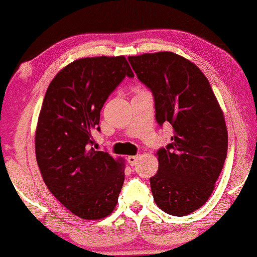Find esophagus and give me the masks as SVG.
Wrapping results in <instances>:
<instances>
[{
  "label": "esophagus",
  "mask_w": 257,
  "mask_h": 257,
  "mask_svg": "<svg viewBox=\"0 0 257 257\" xmlns=\"http://www.w3.org/2000/svg\"><path fill=\"white\" fill-rule=\"evenodd\" d=\"M138 160H139L138 156H128L127 157V162L130 163V166H132V167H135L136 164H137Z\"/></svg>",
  "instance_id": "1"
}]
</instances>
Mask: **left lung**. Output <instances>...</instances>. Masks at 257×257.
<instances>
[{"label":"left lung","mask_w":257,"mask_h":257,"mask_svg":"<svg viewBox=\"0 0 257 257\" xmlns=\"http://www.w3.org/2000/svg\"><path fill=\"white\" fill-rule=\"evenodd\" d=\"M138 80L153 93L156 121L174 128L157 151L150 177L154 200L173 216L201 207L214 189L227 153V131L210 82L195 64L173 52L128 57Z\"/></svg>","instance_id":"left-lung-1"}]
</instances>
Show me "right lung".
I'll list each match as a JSON object with an SVG mask.
<instances>
[{"label": "right lung", "mask_w": 257, "mask_h": 257, "mask_svg": "<svg viewBox=\"0 0 257 257\" xmlns=\"http://www.w3.org/2000/svg\"><path fill=\"white\" fill-rule=\"evenodd\" d=\"M125 77L135 75L123 56L77 59L56 75L41 106L36 156L44 182L83 219L112 213L125 180L121 161L93 148L101 109Z\"/></svg>", "instance_id": "obj_1"}]
</instances>
